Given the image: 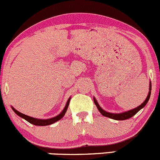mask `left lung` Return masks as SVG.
I'll list each match as a JSON object with an SVG mask.
<instances>
[{
  "label": "left lung",
  "mask_w": 160,
  "mask_h": 160,
  "mask_svg": "<svg viewBox=\"0 0 160 160\" xmlns=\"http://www.w3.org/2000/svg\"><path fill=\"white\" fill-rule=\"evenodd\" d=\"M150 93H151V83H150V92H149L148 96H147V99H145V101L143 102L142 103V104L140 105V106L137 107V108H135L132 110H130V111H128V112H122V113H119V114L109 113V112H107L106 111H104V110H103L102 108L101 107L99 106V105L98 104L97 101H96L95 98H93V101H94L95 104H96V107H97V108L99 109V111L100 112V113H101L102 115H103V116L110 118L115 119V120L122 121V120H126V119L131 118V117H133L134 115H136V114L138 113V112H139L140 110L141 109V108H143V107H144L146 105H147V103L148 102L149 99H150Z\"/></svg>",
  "instance_id": "left-lung-1"
}]
</instances>
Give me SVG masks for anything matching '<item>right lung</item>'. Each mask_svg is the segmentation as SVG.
I'll return each mask as SVG.
<instances>
[{"label": "right lung", "instance_id": "right-lung-1", "mask_svg": "<svg viewBox=\"0 0 160 160\" xmlns=\"http://www.w3.org/2000/svg\"><path fill=\"white\" fill-rule=\"evenodd\" d=\"M70 100H71V98H69V99L68 100V102H67V104H66L65 107H64V110L61 112V113L60 114V115H58V116L52 118H50V119H37V118H32L30 116H28V115H24V114H22L21 112H18L17 110H16L14 108H13V107H12V109L13 110V112H14L17 115H19L20 117L22 118L25 119L26 121H27L28 122L31 123V124H34V125L46 126V125H49V124H52L54 122H58V121H59L60 119H61L63 117H64V115H65V113L67 112V109H68V106H69Z\"/></svg>", "mask_w": 160, "mask_h": 160}]
</instances>
